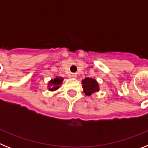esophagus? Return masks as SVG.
<instances>
[{
	"label": "esophagus",
	"instance_id": "esophagus-1",
	"mask_svg": "<svg viewBox=\"0 0 148 148\" xmlns=\"http://www.w3.org/2000/svg\"><path fill=\"white\" fill-rule=\"evenodd\" d=\"M71 76L73 77V78H76L77 75H76V74H75V73H72Z\"/></svg>",
	"mask_w": 148,
	"mask_h": 148
}]
</instances>
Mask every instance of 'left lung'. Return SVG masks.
I'll list each match as a JSON object with an SVG mask.
<instances>
[{"label":"left lung","instance_id":"1","mask_svg":"<svg viewBox=\"0 0 148 148\" xmlns=\"http://www.w3.org/2000/svg\"><path fill=\"white\" fill-rule=\"evenodd\" d=\"M83 84L84 92H85L87 95H91L92 93H94L96 91H99V85L96 81L92 78H86L82 81Z\"/></svg>","mask_w":148,"mask_h":148}]
</instances>
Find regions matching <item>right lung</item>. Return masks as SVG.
<instances>
[{
	"mask_svg": "<svg viewBox=\"0 0 148 148\" xmlns=\"http://www.w3.org/2000/svg\"><path fill=\"white\" fill-rule=\"evenodd\" d=\"M62 82L63 78H58V77H56V78H54V80L50 81L49 83V85L51 86V87H49V90H50V91H54V90H58L59 88V85L61 84Z\"/></svg>",
	"mask_w": 148,
	"mask_h": 148,
	"instance_id": "add662e5",
	"label": "right lung"
}]
</instances>
